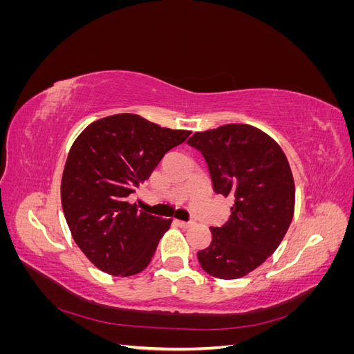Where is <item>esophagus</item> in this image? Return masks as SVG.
<instances>
[{
    "mask_svg": "<svg viewBox=\"0 0 354 354\" xmlns=\"http://www.w3.org/2000/svg\"><path fill=\"white\" fill-rule=\"evenodd\" d=\"M177 224L180 227H183V229H186V227H190L192 224H194V221H181V220H177Z\"/></svg>",
    "mask_w": 354,
    "mask_h": 354,
    "instance_id": "1",
    "label": "esophagus"
}]
</instances>
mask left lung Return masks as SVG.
<instances>
[{"mask_svg":"<svg viewBox=\"0 0 354 354\" xmlns=\"http://www.w3.org/2000/svg\"><path fill=\"white\" fill-rule=\"evenodd\" d=\"M187 143L205 158L214 192L234 199L229 220L211 227L199 264L218 279H238L269 259L292 221L291 168L281 146L251 125H221L195 133Z\"/></svg>","mask_w":354,"mask_h":354,"instance_id":"1","label":"left lung"}]
</instances>
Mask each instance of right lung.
I'll list each match as a JSON object with an SVG mask.
<instances>
[{"mask_svg": "<svg viewBox=\"0 0 354 354\" xmlns=\"http://www.w3.org/2000/svg\"><path fill=\"white\" fill-rule=\"evenodd\" d=\"M190 131L133 113L90 124L72 145L62 177V207L73 241L104 273L131 276L151 263L171 220L138 211L127 198Z\"/></svg>", "mask_w": 354, "mask_h": 354, "instance_id": "add662e5", "label": "right lung"}]
</instances>
